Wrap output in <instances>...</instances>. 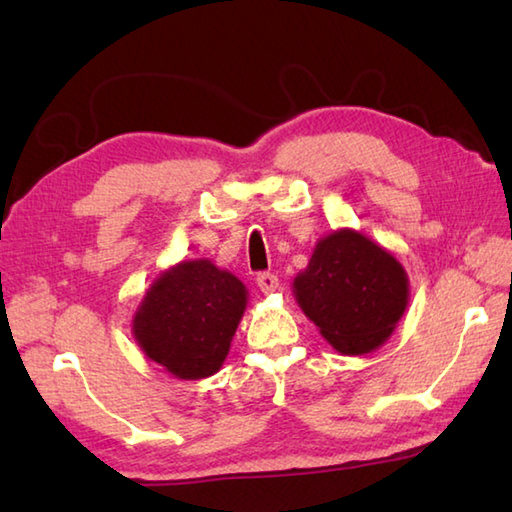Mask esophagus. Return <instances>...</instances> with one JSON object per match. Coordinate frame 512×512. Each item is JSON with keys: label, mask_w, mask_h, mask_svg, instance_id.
Listing matches in <instances>:
<instances>
[{"label": "esophagus", "mask_w": 512, "mask_h": 512, "mask_svg": "<svg viewBox=\"0 0 512 512\" xmlns=\"http://www.w3.org/2000/svg\"><path fill=\"white\" fill-rule=\"evenodd\" d=\"M257 286L264 292V295H270V292H275L279 288V277L275 273H259Z\"/></svg>", "instance_id": "1"}]
</instances>
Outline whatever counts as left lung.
I'll list each match as a JSON object with an SVG mask.
<instances>
[{
    "mask_svg": "<svg viewBox=\"0 0 512 512\" xmlns=\"http://www.w3.org/2000/svg\"><path fill=\"white\" fill-rule=\"evenodd\" d=\"M292 292L334 350L374 352L405 314L409 279L398 259L363 233L341 228L319 239Z\"/></svg>",
    "mask_w": 512,
    "mask_h": 512,
    "instance_id": "8db88e82",
    "label": "left lung"
}]
</instances>
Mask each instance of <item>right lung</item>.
I'll use <instances>...</instances> for the list:
<instances>
[{
  "instance_id": "obj_1",
  "label": "right lung",
  "mask_w": 512,
  "mask_h": 512,
  "mask_svg": "<svg viewBox=\"0 0 512 512\" xmlns=\"http://www.w3.org/2000/svg\"><path fill=\"white\" fill-rule=\"evenodd\" d=\"M248 290L209 259L165 270L140 301L134 339L151 361L182 380L213 376L231 350Z\"/></svg>"
}]
</instances>
